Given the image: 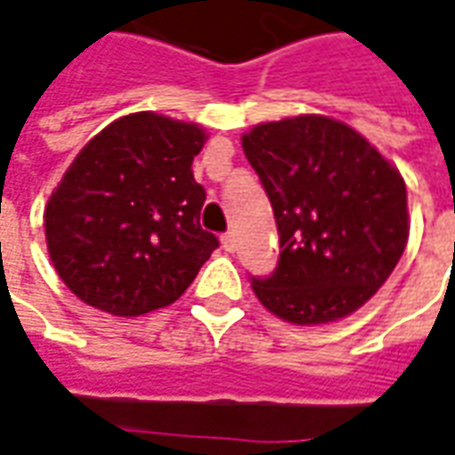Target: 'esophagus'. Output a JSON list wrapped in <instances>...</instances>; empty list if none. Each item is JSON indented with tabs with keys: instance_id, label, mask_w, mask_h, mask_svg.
I'll return each instance as SVG.
<instances>
[{
	"instance_id": "1",
	"label": "esophagus",
	"mask_w": 455,
	"mask_h": 455,
	"mask_svg": "<svg viewBox=\"0 0 455 455\" xmlns=\"http://www.w3.org/2000/svg\"><path fill=\"white\" fill-rule=\"evenodd\" d=\"M221 246H224V251H228V253L236 251V234H234V231L221 234Z\"/></svg>"
}]
</instances>
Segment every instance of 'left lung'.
I'll return each mask as SVG.
<instances>
[{"label":"left lung","mask_w":455,"mask_h":455,"mask_svg":"<svg viewBox=\"0 0 455 455\" xmlns=\"http://www.w3.org/2000/svg\"><path fill=\"white\" fill-rule=\"evenodd\" d=\"M279 228V267L256 299L296 326L354 314L409 241L403 176L356 129L321 114L256 124L241 137Z\"/></svg>","instance_id":"1"}]
</instances>
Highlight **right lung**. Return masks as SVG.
Returning a JSON list of instances; mask_svg holds the SVG:
<instances>
[{
  "label": "right lung",
  "instance_id": "1",
  "mask_svg": "<svg viewBox=\"0 0 455 455\" xmlns=\"http://www.w3.org/2000/svg\"><path fill=\"white\" fill-rule=\"evenodd\" d=\"M204 141L199 124L137 111L76 154L44 209L49 259L74 296L129 318L187 291L219 246L191 172Z\"/></svg>",
  "mask_w": 455,
  "mask_h": 455
}]
</instances>
